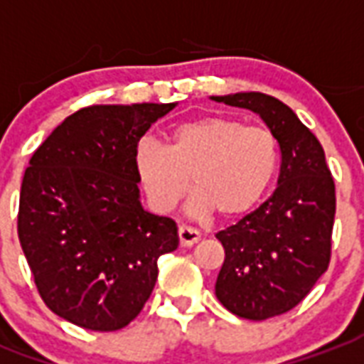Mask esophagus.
<instances>
[{
    "label": "esophagus",
    "instance_id": "esophagus-1",
    "mask_svg": "<svg viewBox=\"0 0 364 364\" xmlns=\"http://www.w3.org/2000/svg\"><path fill=\"white\" fill-rule=\"evenodd\" d=\"M177 233H179V243H181V247H193L200 239V233L193 230V228H187V225H181L177 230Z\"/></svg>",
    "mask_w": 364,
    "mask_h": 364
}]
</instances>
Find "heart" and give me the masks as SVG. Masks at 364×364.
Wrapping results in <instances>:
<instances>
[{
	"label": "heart",
	"mask_w": 364,
	"mask_h": 364,
	"mask_svg": "<svg viewBox=\"0 0 364 364\" xmlns=\"http://www.w3.org/2000/svg\"><path fill=\"white\" fill-rule=\"evenodd\" d=\"M134 171L148 204L166 214L191 187V214L235 218L262 198L279 168V142L270 129L247 127L235 117L204 115L169 129L168 146L142 139Z\"/></svg>",
	"instance_id": "1"
}]
</instances>
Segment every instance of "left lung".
Returning a JSON list of instances; mask_svg holds the SVG:
<instances>
[{
    "mask_svg": "<svg viewBox=\"0 0 364 364\" xmlns=\"http://www.w3.org/2000/svg\"><path fill=\"white\" fill-rule=\"evenodd\" d=\"M212 100L258 114L279 142L276 191L216 233L225 250L216 282L220 303L241 318H272L297 306L328 270L336 185L322 144L284 102L262 92Z\"/></svg>",
    "mask_w": 364,
    "mask_h": 364,
    "instance_id": "1",
    "label": "left lung"
}]
</instances>
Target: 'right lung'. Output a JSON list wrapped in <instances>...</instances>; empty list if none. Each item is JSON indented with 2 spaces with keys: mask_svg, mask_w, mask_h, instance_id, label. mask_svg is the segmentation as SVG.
Masks as SVG:
<instances>
[{
  "mask_svg": "<svg viewBox=\"0 0 364 364\" xmlns=\"http://www.w3.org/2000/svg\"><path fill=\"white\" fill-rule=\"evenodd\" d=\"M175 104L88 106L46 139L24 171L18 241L46 306L94 332L139 316L158 258L177 249L171 218L142 208L134 146Z\"/></svg>",
  "mask_w": 364,
  "mask_h": 364,
  "instance_id": "obj_1",
  "label": "right lung"
}]
</instances>
